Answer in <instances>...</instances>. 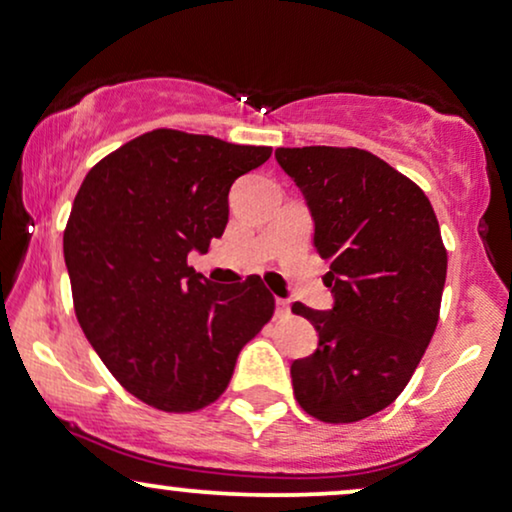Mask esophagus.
<instances>
[{
    "label": "esophagus",
    "mask_w": 512,
    "mask_h": 512,
    "mask_svg": "<svg viewBox=\"0 0 512 512\" xmlns=\"http://www.w3.org/2000/svg\"><path fill=\"white\" fill-rule=\"evenodd\" d=\"M289 311H292V308H289L287 299H275V315H277V318H287Z\"/></svg>",
    "instance_id": "1"
}]
</instances>
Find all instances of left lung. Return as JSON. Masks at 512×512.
<instances>
[{"label": "left lung", "mask_w": 512, "mask_h": 512, "mask_svg": "<svg viewBox=\"0 0 512 512\" xmlns=\"http://www.w3.org/2000/svg\"><path fill=\"white\" fill-rule=\"evenodd\" d=\"M304 194L313 246L330 263V311L292 306L318 349L292 363L299 406L323 422H356L401 394L437 330L446 249L425 192L363 149L280 147Z\"/></svg>", "instance_id": "1"}]
</instances>
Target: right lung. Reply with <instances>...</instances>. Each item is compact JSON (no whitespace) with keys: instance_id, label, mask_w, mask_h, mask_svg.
Returning <instances> with one entry per match:
<instances>
[{"instance_id":"add662e5","label":"right lung","mask_w":512,"mask_h":512,"mask_svg":"<svg viewBox=\"0 0 512 512\" xmlns=\"http://www.w3.org/2000/svg\"><path fill=\"white\" fill-rule=\"evenodd\" d=\"M270 151L161 128L82 180L63 232L75 315L111 375L149 406L189 413L216 401L275 311L261 277L216 285L187 266L225 232L232 182Z\"/></svg>"}]
</instances>
